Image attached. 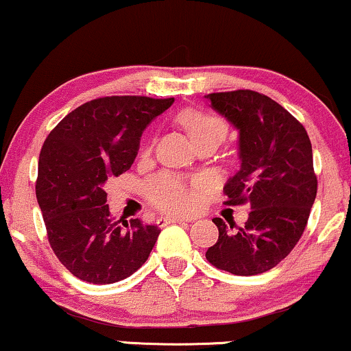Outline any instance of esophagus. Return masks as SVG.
<instances>
[{
	"mask_svg": "<svg viewBox=\"0 0 351 351\" xmlns=\"http://www.w3.org/2000/svg\"><path fill=\"white\" fill-rule=\"evenodd\" d=\"M189 219H181V217H160L157 219L158 227H165V225L170 223H188Z\"/></svg>",
	"mask_w": 351,
	"mask_h": 351,
	"instance_id": "34e87169",
	"label": "esophagus"
}]
</instances>
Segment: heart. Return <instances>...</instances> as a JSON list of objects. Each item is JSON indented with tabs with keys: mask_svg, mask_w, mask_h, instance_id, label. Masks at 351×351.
Here are the masks:
<instances>
[{
	"mask_svg": "<svg viewBox=\"0 0 351 351\" xmlns=\"http://www.w3.org/2000/svg\"><path fill=\"white\" fill-rule=\"evenodd\" d=\"M176 123L188 132L194 145L206 139L221 141L227 136L228 124L220 114L201 108H186L178 113ZM150 141L143 144V152H149ZM194 189L196 186L186 183L170 173H160L147 178L143 184L144 196L150 206L170 214H184L194 206Z\"/></svg>",
	"mask_w": 351,
	"mask_h": 351,
	"instance_id": "b5f03b06",
	"label": "heart"
}]
</instances>
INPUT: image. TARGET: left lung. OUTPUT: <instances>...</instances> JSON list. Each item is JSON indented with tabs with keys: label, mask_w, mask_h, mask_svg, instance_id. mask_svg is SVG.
<instances>
[{
	"label": "left lung",
	"mask_w": 351,
	"mask_h": 351,
	"mask_svg": "<svg viewBox=\"0 0 351 351\" xmlns=\"http://www.w3.org/2000/svg\"><path fill=\"white\" fill-rule=\"evenodd\" d=\"M204 97L239 131L241 168L225 184V204L251 207L238 232H230L221 219L212 220L219 239L206 257L234 275L267 272L290 254L308 225L317 193L311 141L293 114L259 92L239 88Z\"/></svg>",
	"instance_id": "8db88e82"
}]
</instances>
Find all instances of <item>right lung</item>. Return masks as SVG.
Here are the masks:
<instances>
[{
    "instance_id": "obj_1",
    "label": "right lung",
    "mask_w": 351,
    "mask_h": 351,
    "mask_svg": "<svg viewBox=\"0 0 351 351\" xmlns=\"http://www.w3.org/2000/svg\"><path fill=\"white\" fill-rule=\"evenodd\" d=\"M175 99L101 97L77 106L47 136L35 194L60 263L84 282L105 285L143 265L160 228L139 219L114 220L104 186L128 171L141 136Z\"/></svg>"
}]
</instances>
